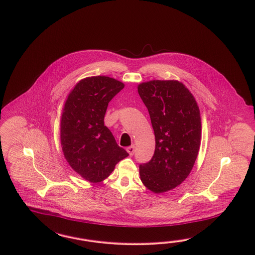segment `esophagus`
Here are the masks:
<instances>
[{
	"label": "esophagus",
	"instance_id": "1",
	"mask_svg": "<svg viewBox=\"0 0 255 255\" xmlns=\"http://www.w3.org/2000/svg\"><path fill=\"white\" fill-rule=\"evenodd\" d=\"M127 151H128V153L130 156H132V155L134 154V151H135V146L131 145V146L127 148Z\"/></svg>",
	"mask_w": 255,
	"mask_h": 255
}]
</instances>
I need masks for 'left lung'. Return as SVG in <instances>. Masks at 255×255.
Wrapping results in <instances>:
<instances>
[{
	"instance_id": "obj_1",
	"label": "left lung",
	"mask_w": 255,
	"mask_h": 255,
	"mask_svg": "<svg viewBox=\"0 0 255 255\" xmlns=\"http://www.w3.org/2000/svg\"><path fill=\"white\" fill-rule=\"evenodd\" d=\"M156 138L147 163L140 164V180L155 193L174 189L192 170L201 143V117L189 89L177 81H150L138 86Z\"/></svg>"
}]
</instances>
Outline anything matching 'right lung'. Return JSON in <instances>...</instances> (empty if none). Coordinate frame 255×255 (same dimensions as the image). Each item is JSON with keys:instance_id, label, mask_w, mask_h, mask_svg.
Masks as SVG:
<instances>
[{"instance_id": "1", "label": "right lung", "mask_w": 255, "mask_h": 255, "mask_svg": "<svg viewBox=\"0 0 255 255\" xmlns=\"http://www.w3.org/2000/svg\"><path fill=\"white\" fill-rule=\"evenodd\" d=\"M124 83L105 76L82 80L68 95L61 117V144L76 173L93 183L104 180L128 156L104 125L109 102Z\"/></svg>"}]
</instances>
